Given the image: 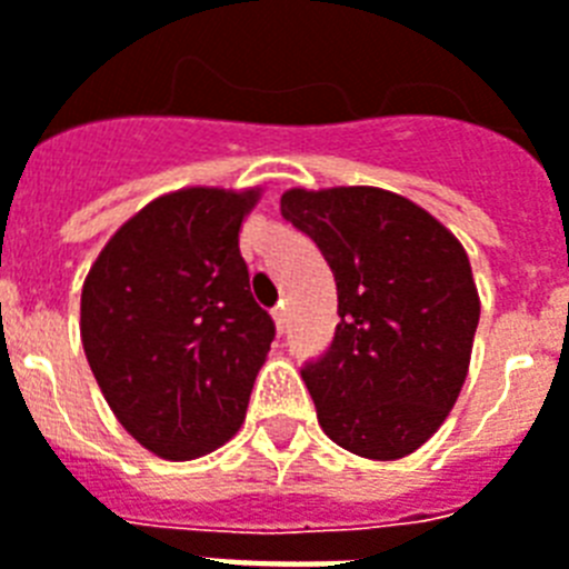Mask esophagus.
I'll list each match as a JSON object with an SVG mask.
<instances>
[{
	"mask_svg": "<svg viewBox=\"0 0 569 569\" xmlns=\"http://www.w3.org/2000/svg\"><path fill=\"white\" fill-rule=\"evenodd\" d=\"M271 316H274V325H277V330L283 332V327H286V307H283V303H277V307L271 309Z\"/></svg>",
	"mask_w": 569,
	"mask_h": 569,
	"instance_id": "34e87169",
	"label": "esophagus"
}]
</instances>
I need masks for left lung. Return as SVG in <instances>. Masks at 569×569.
Segmentation results:
<instances>
[{
    "label": "left lung",
    "instance_id": "obj_1",
    "mask_svg": "<svg viewBox=\"0 0 569 569\" xmlns=\"http://www.w3.org/2000/svg\"><path fill=\"white\" fill-rule=\"evenodd\" d=\"M280 212L336 277L330 348L300 368L318 423L365 459H403L456 403L479 295L459 239L409 198L377 187L289 189Z\"/></svg>",
    "mask_w": 569,
    "mask_h": 569
}]
</instances>
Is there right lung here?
I'll list each match as a JSON object with an SVG mask.
<instances>
[{
  "instance_id": "right-lung-1",
  "label": "right lung",
  "mask_w": 569,
  "mask_h": 569,
  "mask_svg": "<svg viewBox=\"0 0 569 569\" xmlns=\"http://www.w3.org/2000/svg\"><path fill=\"white\" fill-rule=\"evenodd\" d=\"M260 192L180 189L142 207L92 262L81 341L101 395L163 459L237 436L274 321L253 300L239 228Z\"/></svg>"
}]
</instances>
